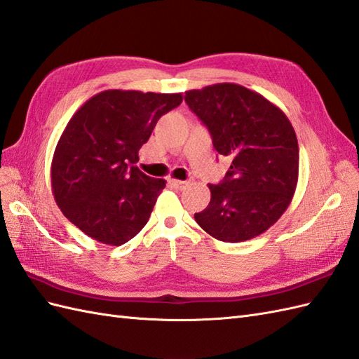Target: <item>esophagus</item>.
Returning <instances> with one entry per match:
<instances>
[{"instance_id": "obj_1", "label": "esophagus", "mask_w": 359, "mask_h": 359, "mask_svg": "<svg viewBox=\"0 0 359 359\" xmlns=\"http://www.w3.org/2000/svg\"><path fill=\"white\" fill-rule=\"evenodd\" d=\"M171 185L176 189H183L189 185V180H177V179H171Z\"/></svg>"}]
</instances>
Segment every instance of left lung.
<instances>
[{
  "mask_svg": "<svg viewBox=\"0 0 359 359\" xmlns=\"http://www.w3.org/2000/svg\"><path fill=\"white\" fill-rule=\"evenodd\" d=\"M185 101L208 127L214 149L232 158L224 179L209 185L210 201L194 214L197 224L224 243L264 233L297 187L299 144L290 119L258 92L235 83L187 90Z\"/></svg>",
  "mask_w": 359,
  "mask_h": 359,
  "instance_id": "8db88e82",
  "label": "left lung"
}]
</instances>
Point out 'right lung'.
Here are the masks:
<instances>
[{"mask_svg":"<svg viewBox=\"0 0 359 359\" xmlns=\"http://www.w3.org/2000/svg\"><path fill=\"white\" fill-rule=\"evenodd\" d=\"M182 94L109 89L72 115L54 150L51 188L69 222L92 240L121 245L141 232L165 188L136 167L158 119Z\"/></svg>","mask_w":359,"mask_h":359,"instance_id":"right-lung-1","label":"right lung"}]
</instances>
